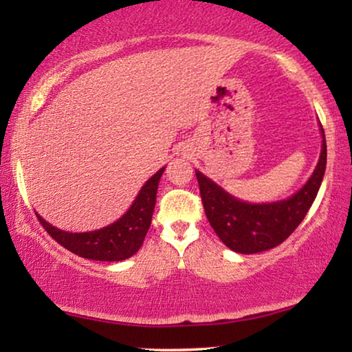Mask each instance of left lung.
<instances>
[{
    "mask_svg": "<svg viewBox=\"0 0 352 352\" xmlns=\"http://www.w3.org/2000/svg\"><path fill=\"white\" fill-rule=\"evenodd\" d=\"M320 133L324 141L319 163L309 181L287 200L247 204L228 194L200 171H195L205 214L226 247L243 254L266 252L287 240L301 224L324 179L327 144L322 124Z\"/></svg>",
    "mask_w": 352,
    "mask_h": 352,
    "instance_id": "left-lung-1",
    "label": "left lung"
}]
</instances>
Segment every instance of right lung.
Segmentation results:
<instances>
[{"label": "right lung", "instance_id": "1", "mask_svg": "<svg viewBox=\"0 0 352 352\" xmlns=\"http://www.w3.org/2000/svg\"><path fill=\"white\" fill-rule=\"evenodd\" d=\"M165 168L158 170L142 186L136 200L129 210L113 224L91 232H65L46 223L40 214L38 219L47 234L69 252L94 261H123L141 248L151 228L153 208H155L157 189Z\"/></svg>", "mask_w": 352, "mask_h": 352}]
</instances>
